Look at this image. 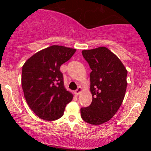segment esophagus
I'll return each instance as SVG.
<instances>
[{"instance_id":"esophagus-1","label":"esophagus","mask_w":151,"mask_h":151,"mask_svg":"<svg viewBox=\"0 0 151 151\" xmlns=\"http://www.w3.org/2000/svg\"><path fill=\"white\" fill-rule=\"evenodd\" d=\"M81 91H82V89H81V86H79V87L77 88V89L75 91H74V93H75V95H77V96H78V95L81 92Z\"/></svg>"}]
</instances>
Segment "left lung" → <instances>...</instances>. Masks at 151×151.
<instances>
[{
    "mask_svg": "<svg viewBox=\"0 0 151 151\" xmlns=\"http://www.w3.org/2000/svg\"><path fill=\"white\" fill-rule=\"evenodd\" d=\"M89 63L92 102L81 108V116L88 124L107 122L120 108L127 87V70L119 58L105 47L81 52Z\"/></svg>",
    "mask_w": 151,
    "mask_h": 151,
    "instance_id": "1",
    "label": "left lung"
}]
</instances>
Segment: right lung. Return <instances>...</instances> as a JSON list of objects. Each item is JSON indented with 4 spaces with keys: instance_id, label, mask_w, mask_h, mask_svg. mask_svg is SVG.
<instances>
[{
    "instance_id": "add662e5",
    "label": "right lung",
    "mask_w": 151,
    "mask_h": 151,
    "mask_svg": "<svg viewBox=\"0 0 151 151\" xmlns=\"http://www.w3.org/2000/svg\"><path fill=\"white\" fill-rule=\"evenodd\" d=\"M75 52L73 48L50 46L35 54L22 66L21 82L25 100L43 120L60 119L72 100L73 94L65 89L60 69Z\"/></svg>"
}]
</instances>
